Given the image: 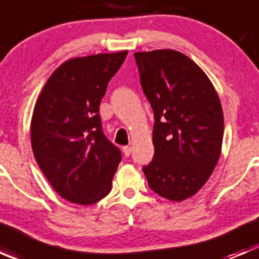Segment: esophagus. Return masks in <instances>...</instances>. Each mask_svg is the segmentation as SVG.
Instances as JSON below:
<instances>
[{"mask_svg":"<svg viewBox=\"0 0 259 259\" xmlns=\"http://www.w3.org/2000/svg\"><path fill=\"white\" fill-rule=\"evenodd\" d=\"M122 153H124L125 156H129L130 154H132V148H130V146H124V148H122Z\"/></svg>","mask_w":259,"mask_h":259,"instance_id":"obj_1","label":"esophagus"}]
</instances>
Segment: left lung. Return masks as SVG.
<instances>
[{
	"mask_svg": "<svg viewBox=\"0 0 259 259\" xmlns=\"http://www.w3.org/2000/svg\"><path fill=\"white\" fill-rule=\"evenodd\" d=\"M140 83L154 111V156L143 166L160 197L180 202L205 184L223 142L221 101L203 70L174 50L135 52Z\"/></svg>",
	"mask_w": 259,
	"mask_h": 259,
	"instance_id": "obj_1",
	"label": "left lung"
}]
</instances>
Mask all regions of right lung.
<instances>
[{"label": "right lung", "instance_id": "add662e5", "mask_svg": "<svg viewBox=\"0 0 259 259\" xmlns=\"http://www.w3.org/2000/svg\"><path fill=\"white\" fill-rule=\"evenodd\" d=\"M126 55L99 54L64 62L35 105L33 155L52 188L71 203L94 204L111 189L121 151L104 135L99 108Z\"/></svg>", "mask_w": 259, "mask_h": 259}]
</instances>
